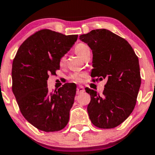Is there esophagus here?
I'll return each mask as SVG.
<instances>
[{
	"instance_id": "esophagus-1",
	"label": "esophagus",
	"mask_w": 155,
	"mask_h": 155,
	"mask_svg": "<svg viewBox=\"0 0 155 155\" xmlns=\"http://www.w3.org/2000/svg\"><path fill=\"white\" fill-rule=\"evenodd\" d=\"M84 91H85V88H84L83 86H82V85H79V86L77 87V90H76V93H77L78 94H81V93H83Z\"/></svg>"
}]
</instances>
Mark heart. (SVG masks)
Here are the masks:
<instances>
[{"mask_svg":"<svg viewBox=\"0 0 155 155\" xmlns=\"http://www.w3.org/2000/svg\"><path fill=\"white\" fill-rule=\"evenodd\" d=\"M88 51H90L89 48H88L86 45L83 44V43H79V44H78L76 46V48H75V51H76V53L81 58H82V56H83ZM64 60H65V58H64V57L61 58V63L64 62ZM84 76H85V75H84L83 73H75V74L73 75L72 78H73L75 81H76V82H81V81L82 80V78L84 77Z\"/></svg>","mask_w":155,"mask_h":155,"instance_id":"b5f03b06","label":"heart"}]
</instances>
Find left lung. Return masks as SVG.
Wrapping results in <instances>:
<instances>
[{
  "instance_id": "1",
  "label": "left lung",
  "mask_w": 155,
  "mask_h": 155,
  "mask_svg": "<svg viewBox=\"0 0 155 155\" xmlns=\"http://www.w3.org/2000/svg\"><path fill=\"white\" fill-rule=\"evenodd\" d=\"M79 39L92 51L91 77L107 80L101 96L85 88L91 96L87 107L91 122L98 128H114L136 106L141 85L139 58L128 41L105 28L91 30Z\"/></svg>"
}]
</instances>
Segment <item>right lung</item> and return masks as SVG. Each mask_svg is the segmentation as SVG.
I'll return each mask as SVG.
<instances>
[{"label":"right lung","instance_id":"add662e5","mask_svg":"<svg viewBox=\"0 0 155 155\" xmlns=\"http://www.w3.org/2000/svg\"><path fill=\"white\" fill-rule=\"evenodd\" d=\"M77 38L42 29L28 38L16 52L12 90L25 119L39 130L59 131L68 124L76 85L67 83L51 93L47 81L49 74L59 70L61 58Z\"/></svg>","mask_w":155,"mask_h":155}]
</instances>
